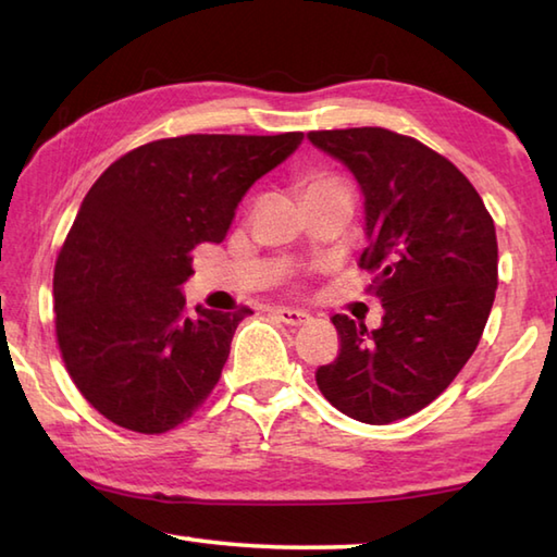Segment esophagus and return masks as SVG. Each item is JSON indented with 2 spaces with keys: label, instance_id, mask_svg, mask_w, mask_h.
Wrapping results in <instances>:
<instances>
[{
  "label": "esophagus",
  "instance_id": "1",
  "mask_svg": "<svg viewBox=\"0 0 557 557\" xmlns=\"http://www.w3.org/2000/svg\"><path fill=\"white\" fill-rule=\"evenodd\" d=\"M275 315L280 323L285 325H292V327H299V325H306L311 321V315L306 311H299V309H285V306H280V309H275Z\"/></svg>",
  "mask_w": 557,
  "mask_h": 557
}]
</instances>
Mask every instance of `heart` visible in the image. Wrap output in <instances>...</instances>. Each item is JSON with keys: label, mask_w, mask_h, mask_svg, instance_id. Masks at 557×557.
I'll return each instance as SVG.
<instances>
[{"label": "heart", "mask_w": 557, "mask_h": 557, "mask_svg": "<svg viewBox=\"0 0 557 557\" xmlns=\"http://www.w3.org/2000/svg\"><path fill=\"white\" fill-rule=\"evenodd\" d=\"M333 188H339V191H345L342 184L333 176H325V174H315L311 176L309 182L304 184V194H311V191H333Z\"/></svg>", "instance_id": "heart-1"}]
</instances>
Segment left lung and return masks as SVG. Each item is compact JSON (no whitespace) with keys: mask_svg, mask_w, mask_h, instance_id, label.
<instances>
[{"mask_svg":"<svg viewBox=\"0 0 557 557\" xmlns=\"http://www.w3.org/2000/svg\"><path fill=\"white\" fill-rule=\"evenodd\" d=\"M363 196L383 325L333 315L339 354L315 371L330 405L361 423L407 419L443 393L474 354L498 287L495 224L471 182L419 140L377 126L311 132Z\"/></svg>","mask_w":557,"mask_h":557,"instance_id":"8db88e82","label":"left lung"}]
</instances>
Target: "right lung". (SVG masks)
I'll return each instance as SVG.
<instances>
[{
    "mask_svg": "<svg viewBox=\"0 0 557 557\" xmlns=\"http://www.w3.org/2000/svg\"><path fill=\"white\" fill-rule=\"evenodd\" d=\"M304 134L162 138L112 162L81 203L54 265L57 339L104 419L164 433L218 385L251 309L186 311L191 251L220 244L260 176Z\"/></svg>",
    "mask_w": 557,
    "mask_h": 557,
    "instance_id": "1",
    "label": "right lung"
}]
</instances>
